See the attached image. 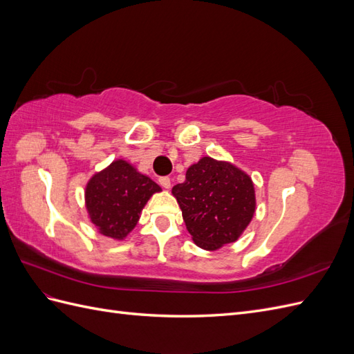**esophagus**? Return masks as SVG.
I'll return each instance as SVG.
<instances>
[{"label":"esophagus","instance_id":"obj_1","mask_svg":"<svg viewBox=\"0 0 354 354\" xmlns=\"http://www.w3.org/2000/svg\"><path fill=\"white\" fill-rule=\"evenodd\" d=\"M159 185L162 186L164 189H169L171 187V178L169 177H160L159 178Z\"/></svg>","mask_w":354,"mask_h":354}]
</instances>
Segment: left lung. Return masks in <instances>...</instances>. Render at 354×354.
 <instances>
[{
	"label": "left lung",
	"instance_id": "left-lung-1",
	"mask_svg": "<svg viewBox=\"0 0 354 354\" xmlns=\"http://www.w3.org/2000/svg\"><path fill=\"white\" fill-rule=\"evenodd\" d=\"M192 239L216 251L238 241L255 212L251 177L226 160L201 158L186 171L185 183L173 187Z\"/></svg>",
	"mask_w": 354,
	"mask_h": 354
}]
</instances>
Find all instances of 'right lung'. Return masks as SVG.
<instances>
[{
  "instance_id": "1",
  "label": "right lung",
  "mask_w": 354,
  "mask_h": 354,
  "mask_svg": "<svg viewBox=\"0 0 354 354\" xmlns=\"http://www.w3.org/2000/svg\"><path fill=\"white\" fill-rule=\"evenodd\" d=\"M160 189L124 159L95 173L85 186V208L102 234L124 241L140 218L142 209Z\"/></svg>"
}]
</instances>
